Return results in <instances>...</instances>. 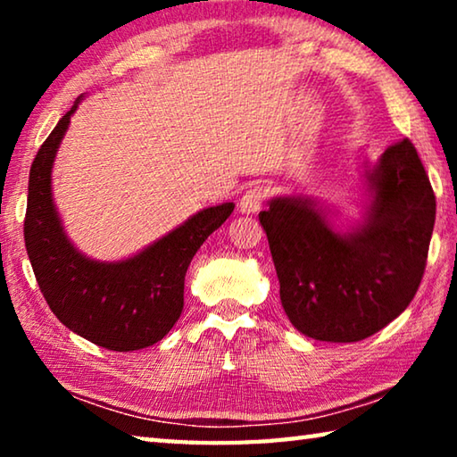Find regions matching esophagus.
<instances>
[{
  "label": "esophagus",
  "mask_w": 457,
  "mask_h": 457,
  "mask_svg": "<svg viewBox=\"0 0 457 457\" xmlns=\"http://www.w3.org/2000/svg\"><path fill=\"white\" fill-rule=\"evenodd\" d=\"M268 197V189L266 187H260V185H256V187H250L247 189L242 199H239V212L242 213H256L262 210V205H264V201Z\"/></svg>",
  "instance_id": "1"
}]
</instances>
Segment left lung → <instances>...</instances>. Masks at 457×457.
I'll use <instances>...</instances> for the list:
<instances>
[{"label":"left lung","instance_id":"8db88e82","mask_svg":"<svg viewBox=\"0 0 457 457\" xmlns=\"http://www.w3.org/2000/svg\"><path fill=\"white\" fill-rule=\"evenodd\" d=\"M370 204L359 226L337 231L308 197H274L260 212L280 300L294 328L327 343H357L411 303L425 272L436 195L403 138L367 169Z\"/></svg>","mask_w":457,"mask_h":457}]
</instances>
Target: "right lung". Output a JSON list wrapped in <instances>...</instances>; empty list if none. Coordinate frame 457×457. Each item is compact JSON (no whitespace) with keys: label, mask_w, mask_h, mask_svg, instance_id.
<instances>
[{"label":"right lung","mask_w":457,"mask_h":457,"mask_svg":"<svg viewBox=\"0 0 457 457\" xmlns=\"http://www.w3.org/2000/svg\"><path fill=\"white\" fill-rule=\"evenodd\" d=\"M82 98L58 120L29 169L28 258L46 303L64 327L108 351H138L159 343L179 320L191 260L229 218L234 204L197 212L133 258L98 262L84 256L66 237L52 197L54 159Z\"/></svg>","instance_id":"right-lung-1"}]
</instances>
